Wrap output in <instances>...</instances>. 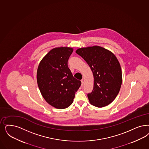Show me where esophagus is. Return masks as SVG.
I'll return each instance as SVG.
<instances>
[{"instance_id":"esophagus-1","label":"esophagus","mask_w":149,"mask_h":149,"mask_svg":"<svg viewBox=\"0 0 149 149\" xmlns=\"http://www.w3.org/2000/svg\"><path fill=\"white\" fill-rule=\"evenodd\" d=\"M84 85V80H83V79L81 80V86H83Z\"/></svg>"}]
</instances>
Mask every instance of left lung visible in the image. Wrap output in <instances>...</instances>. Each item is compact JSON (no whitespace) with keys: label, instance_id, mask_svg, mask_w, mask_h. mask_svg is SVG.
<instances>
[{"label":"left lung","instance_id":"left-lung-1","mask_svg":"<svg viewBox=\"0 0 149 149\" xmlns=\"http://www.w3.org/2000/svg\"><path fill=\"white\" fill-rule=\"evenodd\" d=\"M76 53L86 62L93 72V88L87 94L90 103L103 107L112 102L122 82L121 67L116 56L111 52L96 46L79 48Z\"/></svg>","mask_w":149,"mask_h":149}]
</instances>
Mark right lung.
<instances>
[{"mask_svg":"<svg viewBox=\"0 0 149 149\" xmlns=\"http://www.w3.org/2000/svg\"><path fill=\"white\" fill-rule=\"evenodd\" d=\"M72 52L70 47L53 48L42 59L37 69V81L43 97L58 109L72 104L81 84L72 76L68 66Z\"/></svg>","mask_w":149,"mask_h":149,"instance_id":"right-lung-1","label":"right lung"}]
</instances>
